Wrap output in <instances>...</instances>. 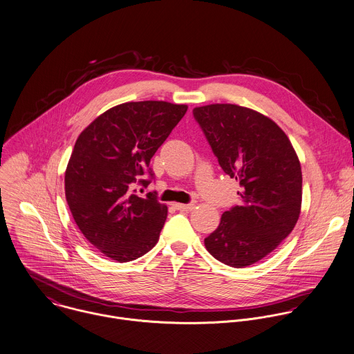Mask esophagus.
I'll return each mask as SVG.
<instances>
[{
  "mask_svg": "<svg viewBox=\"0 0 354 354\" xmlns=\"http://www.w3.org/2000/svg\"><path fill=\"white\" fill-rule=\"evenodd\" d=\"M174 207H176L177 210H180V212H191V210L195 207V205H194V203H188V205L174 203Z\"/></svg>",
  "mask_w": 354,
  "mask_h": 354,
  "instance_id": "esophagus-1",
  "label": "esophagus"
}]
</instances>
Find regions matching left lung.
Masks as SVG:
<instances>
[{
	"label": "left lung",
	"instance_id": "left-lung-1",
	"mask_svg": "<svg viewBox=\"0 0 354 354\" xmlns=\"http://www.w3.org/2000/svg\"><path fill=\"white\" fill-rule=\"evenodd\" d=\"M223 170L239 181L241 203L225 212L205 239L207 251L232 268L252 265L294 230L302 203V171L287 134L272 120L236 104L194 109Z\"/></svg>",
	"mask_w": 354,
	"mask_h": 354
}]
</instances>
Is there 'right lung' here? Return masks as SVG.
Segmentation results:
<instances>
[{
  "label": "right lung",
  "mask_w": 354,
  "mask_h": 354,
  "mask_svg": "<svg viewBox=\"0 0 354 354\" xmlns=\"http://www.w3.org/2000/svg\"><path fill=\"white\" fill-rule=\"evenodd\" d=\"M188 110L167 102H130L95 119L77 138L68 160L66 199L86 240L106 257L129 262L147 254L159 240L167 206L156 192L138 198L134 184L147 187L145 169Z\"/></svg>",
  "instance_id": "add662e5"
}]
</instances>
